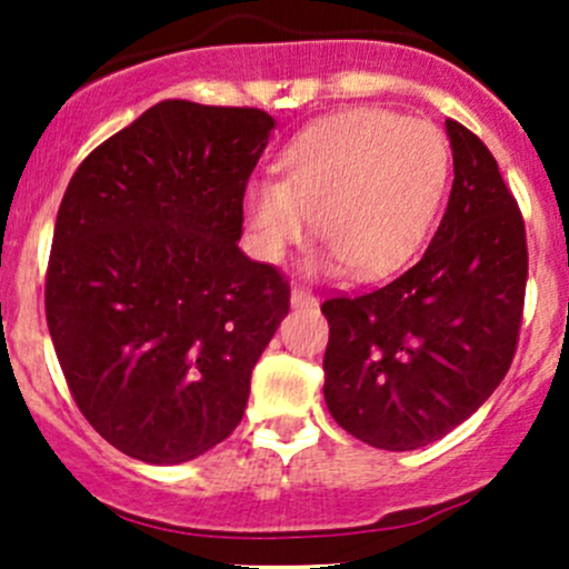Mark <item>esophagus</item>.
Here are the masks:
<instances>
[{"label":"esophagus","mask_w":569,"mask_h":569,"mask_svg":"<svg viewBox=\"0 0 569 569\" xmlns=\"http://www.w3.org/2000/svg\"><path fill=\"white\" fill-rule=\"evenodd\" d=\"M291 306H295V308H311V306H317V297H313L311 291L295 286V289H291Z\"/></svg>","instance_id":"34e87169"}]
</instances>
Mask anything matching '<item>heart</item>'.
Returning <instances> with one entry per match:
<instances>
[{
    "mask_svg": "<svg viewBox=\"0 0 569 569\" xmlns=\"http://www.w3.org/2000/svg\"><path fill=\"white\" fill-rule=\"evenodd\" d=\"M449 178V142L421 118L355 109L308 129L280 159V181L244 189L256 248L278 261L313 220L332 261L380 278L421 244Z\"/></svg>",
    "mask_w": 569,
    "mask_h": 569,
    "instance_id": "heart-1",
    "label": "heart"
}]
</instances>
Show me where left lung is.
I'll use <instances>...</instances> for the list:
<instances>
[{"label":"left lung","instance_id":"8db88e82","mask_svg":"<svg viewBox=\"0 0 569 569\" xmlns=\"http://www.w3.org/2000/svg\"><path fill=\"white\" fill-rule=\"evenodd\" d=\"M449 206L423 256L380 289L330 297L325 401L386 451L440 440L501 386L518 349L529 250L518 200L485 142L446 120Z\"/></svg>","mask_w":569,"mask_h":569}]
</instances>
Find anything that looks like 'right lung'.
<instances>
[{
    "label": "right lung",
    "instance_id": "1",
    "mask_svg": "<svg viewBox=\"0 0 569 569\" xmlns=\"http://www.w3.org/2000/svg\"><path fill=\"white\" fill-rule=\"evenodd\" d=\"M274 120L162 101L101 142L57 211L46 321L73 401L123 455L178 465L239 427L289 280L239 250Z\"/></svg>",
    "mask_w": 569,
    "mask_h": 569
}]
</instances>
